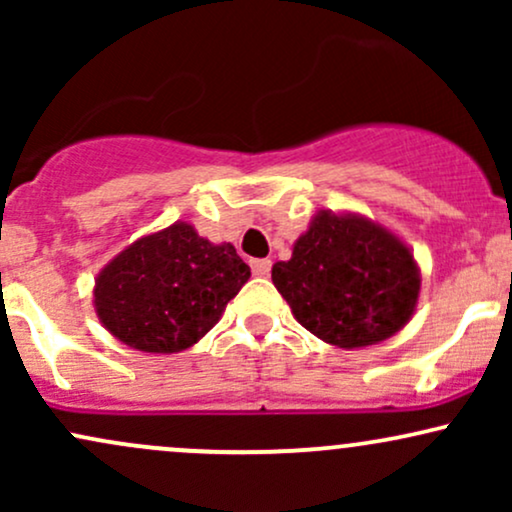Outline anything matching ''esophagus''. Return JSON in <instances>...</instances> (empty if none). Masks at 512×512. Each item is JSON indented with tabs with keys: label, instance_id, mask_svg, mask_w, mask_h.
Wrapping results in <instances>:
<instances>
[{
	"label": "esophagus",
	"instance_id": "esophagus-1",
	"mask_svg": "<svg viewBox=\"0 0 512 512\" xmlns=\"http://www.w3.org/2000/svg\"><path fill=\"white\" fill-rule=\"evenodd\" d=\"M250 267L255 276H269V272H272V262L269 260H252Z\"/></svg>",
	"mask_w": 512,
	"mask_h": 512
}]
</instances>
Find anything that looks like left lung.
<instances>
[{
	"mask_svg": "<svg viewBox=\"0 0 512 512\" xmlns=\"http://www.w3.org/2000/svg\"><path fill=\"white\" fill-rule=\"evenodd\" d=\"M276 291L308 332L339 349H361L397 334L414 315L421 272L409 245L361 214L317 211L272 267Z\"/></svg>",
	"mask_w": 512,
	"mask_h": 512,
	"instance_id": "obj_1",
	"label": "left lung"
}]
</instances>
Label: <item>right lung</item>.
Returning <instances> with one entry per match:
<instances>
[{
  "label": "right lung",
  "instance_id": "right-lung-1",
  "mask_svg": "<svg viewBox=\"0 0 512 512\" xmlns=\"http://www.w3.org/2000/svg\"><path fill=\"white\" fill-rule=\"evenodd\" d=\"M250 279L231 243H209L175 221L127 245L96 276L93 308L101 325L146 354L190 349L221 320Z\"/></svg>",
  "mask_w": 512,
  "mask_h": 512
}]
</instances>
